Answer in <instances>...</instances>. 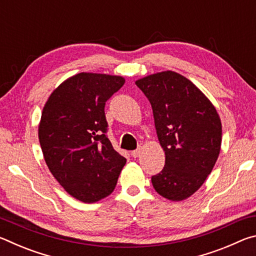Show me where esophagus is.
Segmentation results:
<instances>
[{"mask_svg": "<svg viewBox=\"0 0 256 256\" xmlns=\"http://www.w3.org/2000/svg\"><path fill=\"white\" fill-rule=\"evenodd\" d=\"M140 152H141V149L138 148L136 150H133L132 152H131V156H132L133 158H136V157H138V156H140Z\"/></svg>", "mask_w": 256, "mask_h": 256, "instance_id": "1", "label": "esophagus"}]
</instances>
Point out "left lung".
Masks as SVG:
<instances>
[{
	"instance_id": "obj_1",
	"label": "left lung",
	"mask_w": 256,
	"mask_h": 256,
	"mask_svg": "<svg viewBox=\"0 0 256 256\" xmlns=\"http://www.w3.org/2000/svg\"><path fill=\"white\" fill-rule=\"evenodd\" d=\"M152 107L164 151V167L151 177L154 190L170 201L190 198L204 183L222 146V120L198 86L174 71L136 81Z\"/></svg>"
}]
</instances>
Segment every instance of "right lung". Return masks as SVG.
<instances>
[{"label": "right lung", "instance_id": "add662e5", "mask_svg": "<svg viewBox=\"0 0 256 256\" xmlns=\"http://www.w3.org/2000/svg\"><path fill=\"white\" fill-rule=\"evenodd\" d=\"M118 76L81 72L56 88L42 108L38 138L47 167L74 198L94 203L114 190L126 159L107 138L106 102Z\"/></svg>", "mask_w": 256, "mask_h": 256}]
</instances>
